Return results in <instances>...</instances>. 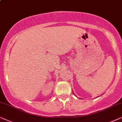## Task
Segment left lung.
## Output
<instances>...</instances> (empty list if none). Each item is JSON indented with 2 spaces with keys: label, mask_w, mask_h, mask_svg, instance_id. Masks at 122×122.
Listing matches in <instances>:
<instances>
[{
  "label": "left lung",
  "mask_w": 122,
  "mask_h": 122,
  "mask_svg": "<svg viewBox=\"0 0 122 122\" xmlns=\"http://www.w3.org/2000/svg\"><path fill=\"white\" fill-rule=\"evenodd\" d=\"M73 93H74V95H75V94H74V92H73ZM75 96H76V95H75ZM97 98H98V97H97Z\"/></svg>",
  "instance_id": "obj_1"
}]
</instances>
